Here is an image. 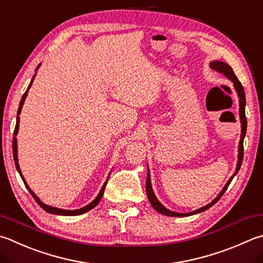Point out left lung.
I'll return each mask as SVG.
<instances>
[{"instance_id": "8db88e82", "label": "left lung", "mask_w": 263, "mask_h": 263, "mask_svg": "<svg viewBox=\"0 0 263 263\" xmlns=\"http://www.w3.org/2000/svg\"><path fill=\"white\" fill-rule=\"evenodd\" d=\"M211 66L212 69L217 71V72L222 73L224 76H227V77L231 80V82L233 83V85H235V88L237 90L238 93V97H239V116H240V121H241V136H240V141H239V155H238V164H237V169H236V173L235 175L232 176V177L229 179V181L227 183V185L224 186L223 190L221 191V193H219L217 195V198L213 200V201L207 204V206H204L202 208H199L197 209V211L194 212H191V213H187V214H180V213H174L169 211V209H166L165 207L162 206V204L160 203L159 200L156 199V197L154 195V192H153L152 190V185H151V178H149V173H148L147 175V181H146V192H147V197H148V200H149L151 204L153 206V208L155 209L156 212H159L160 214H163V215H166V216H173V217H176V216H190V215H194V214H198V213H201V212H204L206 209L211 208L213 204L216 203L219 198L222 197V195L224 194V192H226L227 189L229 187V185H230L232 178L235 177V176L237 175L238 171H239L240 166H241V163H242V157H244V138H245V135H246V127H247V119H246V115H245V104H246V98H245V90H244V87H242V85L240 84L239 80H238V78L236 77L235 72H233V70L230 65H228L227 63H223V62H219V61H214L211 63Z\"/></svg>"}]
</instances>
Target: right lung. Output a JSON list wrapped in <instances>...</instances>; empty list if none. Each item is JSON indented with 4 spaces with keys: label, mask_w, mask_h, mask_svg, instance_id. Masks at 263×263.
<instances>
[{
    "label": "right lung",
    "mask_w": 263,
    "mask_h": 263,
    "mask_svg": "<svg viewBox=\"0 0 263 263\" xmlns=\"http://www.w3.org/2000/svg\"><path fill=\"white\" fill-rule=\"evenodd\" d=\"M40 66V64L36 66V69L39 68ZM35 77V76H34ZM34 77H33V79H32V82H31V84H30V86H28L27 87V89H26V92L24 93V95H23V98H22V100H21V103H19V108H18V112H17V122H16V127H15V132H13V140H12V153H13V160H15V164H16V168H17V170H18V173H19V175H21V177H22V179H23V181H24V184H25V186H26V189L30 191V193H31V195L33 198H34V200L35 201L37 202V204H39V206L42 208V209H45L46 212H48V213H51V214H56V215H65V216H74V215H80V214H84V213H86V212H88V211H90V209L92 208H94L95 206H97V204L100 202V200L102 199V197H103V193H104V189H106V185H107V181L106 183H104V185L102 186V189H101V191H100V193H99V195L97 198H95L92 202H90L89 204H87V206H85V207H83V208H80V209H76V211H65V209H60V208H55V207H51V206H47V204H45V203H42L41 201H40V199L36 197V195L33 193V191L28 187V185L26 184V181H25V179H24V177H23V175H22V173H21V169H19V164H18V159H17V139H16V136H17V132H18V127H19V114H21V111H22V107H23V103H24V101H25V98H26V95H27V92H28V89H30V87H31V85H32V83H33V80H34Z\"/></svg>",
    "instance_id": "add662e5"
}]
</instances>
